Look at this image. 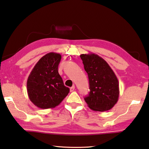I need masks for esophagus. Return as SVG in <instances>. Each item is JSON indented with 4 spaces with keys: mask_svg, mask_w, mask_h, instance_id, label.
Here are the masks:
<instances>
[{
    "mask_svg": "<svg viewBox=\"0 0 149 149\" xmlns=\"http://www.w3.org/2000/svg\"><path fill=\"white\" fill-rule=\"evenodd\" d=\"M74 89H75V86H72L71 88H70V91L71 92H72L74 90Z\"/></svg>",
    "mask_w": 149,
    "mask_h": 149,
    "instance_id": "esophagus-1",
    "label": "esophagus"
}]
</instances>
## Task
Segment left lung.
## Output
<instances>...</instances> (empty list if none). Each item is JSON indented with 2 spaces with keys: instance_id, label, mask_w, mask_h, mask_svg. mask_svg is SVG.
Listing matches in <instances>:
<instances>
[{
  "instance_id": "obj_1",
  "label": "left lung",
  "mask_w": 149,
  "mask_h": 149,
  "mask_svg": "<svg viewBox=\"0 0 149 149\" xmlns=\"http://www.w3.org/2000/svg\"><path fill=\"white\" fill-rule=\"evenodd\" d=\"M84 69L88 75L89 93L84 100L93 111H108L117 102L119 81L108 63L97 54H82Z\"/></svg>"
}]
</instances>
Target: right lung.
<instances>
[{
	"label": "right lung",
	"instance_id": "right-lung-1",
	"mask_svg": "<svg viewBox=\"0 0 149 149\" xmlns=\"http://www.w3.org/2000/svg\"><path fill=\"white\" fill-rule=\"evenodd\" d=\"M61 56L49 52L39 60L27 80V92L33 104L41 109L58 106L69 93L58 73Z\"/></svg>",
	"mask_w": 149,
	"mask_h": 149
}]
</instances>
